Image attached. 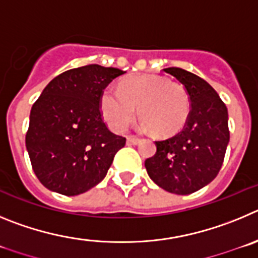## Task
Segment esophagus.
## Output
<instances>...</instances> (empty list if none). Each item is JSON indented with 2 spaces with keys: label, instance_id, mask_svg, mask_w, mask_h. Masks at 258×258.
<instances>
[{
  "label": "esophagus",
  "instance_id": "obj_1",
  "mask_svg": "<svg viewBox=\"0 0 258 258\" xmlns=\"http://www.w3.org/2000/svg\"><path fill=\"white\" fill-rule=\"evenodd\" d=\"M140 143H141L140 139L127 138V145H138V144H140Z\"/></svg>",
  "mask_w": 258,
  "mask_h": 258
}]
</instances>
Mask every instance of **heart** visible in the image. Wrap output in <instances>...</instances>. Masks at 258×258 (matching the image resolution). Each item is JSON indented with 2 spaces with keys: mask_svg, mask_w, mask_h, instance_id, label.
<instances>
[{
  "mask_svg": "<svg viewBox=\"0 0 258 258\" xmlns=\"http://www.w3.org/2000/svg\"><path fill=\"white\" fill-rule=\"evenodd\" d=\"M101 113L108 124L122 131L136 115L141 128L152 130L157 138H172L186 126L190 97L184 86L153 74H136L119 83L118 90L106 89L101 95Z\"/></svg>",
  "mask_w": 258,
  "mask_h": 258,
  "instance_id": "heart-1",
  "label": "heart"
}]
</instances>
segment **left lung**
Instances as JSON below:
<instances>
[{"label":"left lung","mask_w":258,"mask_h":258,"mask_svg":"<svg viewBox=\"0 0 258 258\" xmlns=\"http://www.w3.org/2000/svg\"><path fill=\"white\" fill-rule=\"evenodd\" d=\"M190 97V115L181 132L155 141L157 153L145 161L149 177L166 191L187 196L208 185L224 162L230 132L227 108L212 86L181 68H166Z\"/></svg>","instance_id":"obj_1"}]
</instances>
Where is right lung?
Masks as SVG:
<instances>
[{"label":"right lung","mask_w":258,"mask_h":258,"mask_svg":"<svg viewBox=\"0 0 258 258\" xmlns=\"http://www.w3.org/2000/svg\"><path fill=\"white\" fill-rule=\"evenodd\" d=\"M124 72L91 64L51 81L33 104L25 146L41 184L62 196H78L106 176L126 139L104 123V89Z\"/></svg>","instance_id":"1"}]
</instances>
